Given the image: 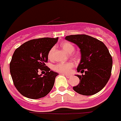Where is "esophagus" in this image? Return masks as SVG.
<instances>
[{"mask_svg": "<svg viewBox=\"0 0 121 121\" xmlns=\"http://www.w3.org/2000/svg\"><path fill=\"white\" fill-rule=\"evenodd\" d=\"M64 75H65V76H66V77H67V78H70V74H64Z\"/></svg>", "mask_w": 121, "mask_h": 121, "instance_id": "1", "label": "esophagus"}]
</instances>
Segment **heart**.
Here are the masks:
<instances>
[{"instance_id": "b5f03b06", "label": "heart", "mask_w": 121, "mask_h": 121, "mask_svg": "<svg viewBox=\"0 0 121 121\" xmlns=\"http://www.w3.org/2000/svg\"><path fill=\"white\" fill-rule=\"evenodd\" d=\"M60 47L64 50L66 53H71L74 50V47L71 43L69 42H64L61 43ZM54 52V48H52L49 50L48 53V59L52 60L53 59V53ZM73 57L76 58L77 55H73ZM74 64L72 62H65V63H59V64H55L53 66V69L56 72L60 73H68L70 71V70L73 68Z\"/></svg>"}]
</instances>
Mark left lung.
Wrapping results in <instances>:
<instances>
[{"instance_id":"8db88e82","label":"left lung","mask_w":121,"mask_h":121,"mask_svg":"<svg viewBox=\"0 0 121 121\" xmlns=\"http://www.w3.org/2000/svg\"><path fill=\"white\" fill-rule=\"evenodd\" d=\"M65 39L77 44L81 52L77 71L84 74H77L80 83L73 90L85 96L96 94L103 89L111 76L112 58L107 47L102 41L85 34L70 35Z\"/></svg>"}]
</instances>
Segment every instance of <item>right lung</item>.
Here are the masks:
<instances>
[{"instance_id": "right-lung-1", "label": "right lung", "mask_w": 121, "mask_h": 121, "mask_svg": "<svg viewBox=\"0 0 121 121\" xmlns=\"http://www.w3.org/2000/svg\"><path fill=\"white\" fill-rule=\"evenodd\" d=\"M58 38L32 39L16 49L9 64L10 73L16 89L23 96L39 99L47 96L52 89L58 73L46 66L48 53ZM45 70L43 76L39 70Z\"/></svg>"}]
</instances>
